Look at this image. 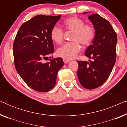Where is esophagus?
Instances as JSON below:
<instances>
[{"label": "esophagus", "mask_w": 127, "mask_h": 127, "mask_svg": "<svg viewBox=\"0 0 127 127\" xmlns=\"http://www.w3.org/2000/svg\"><path fill=\"white\" fill-rule=\"evenodd\" d=\"M63 61H64V62L65 64H67V63H68V62L70 61V60H67V59H65V58H64L63 59Z\"/></svg>", "instance_id": "obj_1"}]
</instances>
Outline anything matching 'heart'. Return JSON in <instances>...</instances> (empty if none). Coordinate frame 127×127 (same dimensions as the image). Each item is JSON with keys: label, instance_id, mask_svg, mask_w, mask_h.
<instances>
[{"label": "heart", "instance_id": "b5f03b06", "mask_svg": "<svg viewBox=\"0 0 127 127\" xmlns=\"http://www.w3.org/2000/svg\"><path fill=\"white\" fill-rule=\"evenodd\" d=\"M65 30L73 32L71 36V42L66 43L57 50L59 57L70 60L77 56L81 51L80 43L83 46H87L91 44L94 39L95 30L91 24H85L81 18L77 17H71L64 22ZM52 40L57 43L61 44L64 40V31L60 27L55 26L50 33Z\"/></svg>", "mask_w": 127, "mask_h": 127}]
</instances>
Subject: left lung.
<instances>
[{"label":"left lung","instance_id":"8db88e82","mask_svg":"<svg viewBox=\"0 0 127 127\" xmlns=\"http://www.w3.org/2000/svg\"><path fill=\"white\" fill-rule=\"evenodd\" d=\"M88 18L95 29V36L85 55L93 60L77 61V76L83 87L93 90L102 86L112 72L116 60L117 37L110 22L98 14Z\"/></svg>","mask_w":127,"mask_h":127}]
</instances>
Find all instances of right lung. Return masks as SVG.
<instances>
[{"label": "right lung", "mask_w": 127, "mask_h": 127, "mask_svg": "<svg viewBox=\"0 0 127 127\" xmlns=\"http://www.w3.org/2000/svg\"><path fill=\"white\" fill-rule=\"evenodd\" d=\"M61 17V15L33 17L21 25L14 41L16 70L26 84L36 91L51 90L55 85L58 71L64 65L62 58L49 59L46 63L42 61L54 51L50 33Z\"/></svg>", "instance_id": "obj_1"}]
</instances>
